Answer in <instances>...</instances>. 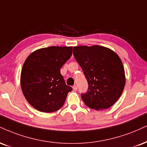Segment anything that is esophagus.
I'll return each instance as SVG.
<instances>
[{
    "label": "esophagus",
    "mask_w": 147,
    "mask_h": 147,
    "mask_svg": "<svg viewBox=\"0 0 147 147\" xmlns=\"http://www.w3.org/2000/svg\"><path fill=\"white\" fill-rule=\"evenodd\" d=\"M72 89H73V90H75V91H76V90H77V86H72Z\"/></svg>",
    "instance_id": "34e87169"
}]
</instances>
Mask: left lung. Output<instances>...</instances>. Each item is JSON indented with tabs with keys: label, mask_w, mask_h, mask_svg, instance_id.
I'll use <instances>...</instances> for the list:
<instances>
[{
	"label": "left lung",
	"mask_w": 147,
	"mask_h": 147,
	"mask_svg": "<svg viewBox=\"0 0 147 147\" xmlns=\"http://www.w3.org/2000/svg\"><path fill=\"white\" fill-rule=\"evenodd\" d=\"M73 55L88 83V90L81 94L88 107L107 109L119 99L125 86V69L114 51L102 46H79Z\"/></svg>",
	"instance_id": "left-lung-1"
}]
</instances>
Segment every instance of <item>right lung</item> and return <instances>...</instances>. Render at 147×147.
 <instances>
[{
  "mask_svg": "<svg viewBox=\"0 0 147 147\" xmlns=\"http://www.w3.org/2000/svg\"><path fill=\"white\" fill-rule=\"evenodd\" d=\"M72 54V47H50L33 51L26 59L21 71V88L37 110L53 112L64 104L72 88L66 84L60 69Z\"/></svg>",
  "mask_w": 147,
  "mask_h": 147,
  "instance_id": "add662e5",
  "label": "right lung"
}]
</instances>
